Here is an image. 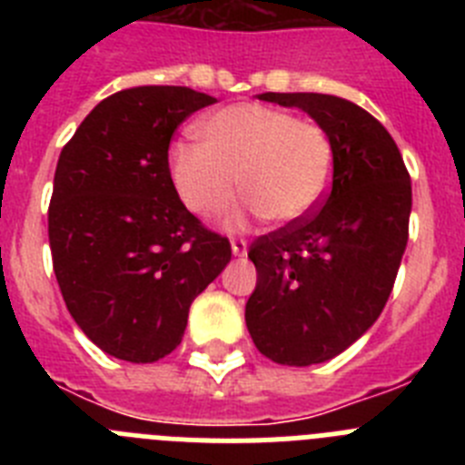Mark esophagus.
Returning <instances> with one entry per match:
<instances>
[{"label": "esophagus", "instance_id": "34e87169", "mask_svg": "<svg viewBox=\"0 0 465 465\" xmlns=\"http://www.w3.org/2000/svg\"><path fill=\"white\" fill-rule=\"evenodd\" d=\"M230 244H232V253H235V256H246V240L244 237H232V240H230Z\"/></svg>", "mask_w": 465, "mask_h": 465}]
</instances>
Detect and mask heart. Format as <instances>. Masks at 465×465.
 Masks as SVG:
<instances>
[{
  "label": "heart",
  "mask_w": 465,
  "mask_h": 465,
  "mask_svg": "<svg viewBox=\"0 0 465 465\" xmlns=\"http://www.w3.org/2000/svg\"><path fill=\"white\" fill-rule=\"evenodd\" d=\"M197 133L203 143H176L170 153L172 183L193 213H216L242 186L249 212L293 223L331 186V139L291 111L232 104L204 118Z\"/></svg>",
  "instance_id": "heart-1"
}]
</instances>
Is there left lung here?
<instances>
[{"label":"left lung","mask_w":465,"mask_h":465,"mask_svg":"<svg viewBox=\"0 0 465 465\" xmlns=\"http://www.w3.org/2000/svg\"><path fill=\"white\" fill-rule=\"evenodd\" d=\"M258 97L298 106L323 127L332 183L307 216L249 246L258 282L246 328L274 363H323L354 344L391 295L410 235V172L386 127L354 102L322 93Z\"/></svg>","instance_id":"obj_1"}]
</instances>
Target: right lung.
Wrapping results in <instances>:
<instances>
[{
    "label": "right lung",
    "instance_id": "obj_1",
    "mask_svg": "<svg viewBox=\"0 0 465 465\" xmlns=\"http://www.w3.org/2000/svg\"><path fill=\"white\" fill-rule=\"evenodd\" d=\"M213 102L182 85L121 90L90 111L57 160L53 270L74 322L121 361L174 351L191 302L232 256L228 237L183 207L167 153L176 127Z\"/></svg>",
    "mask_w": 465,
    "mask_h": 465
}]
</instances>
